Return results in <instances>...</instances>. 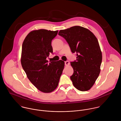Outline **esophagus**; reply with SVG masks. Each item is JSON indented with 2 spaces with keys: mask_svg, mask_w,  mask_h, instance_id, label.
Segmentation results:
<instances>
[{
  "mask_svg": "<svg viewBox=\"0 0 121 121\" xmlns=\"http://www.w3.org/2000/svg\"><path fill=\"white\" fill-rule=\"evenodd\" d=\"M65 66H68L69 65V62L68 61H65Z\"/></svg>",
  "mask_w": 121,
  "mask_h": 121,
  "instance_id": "esophagus-1",
  "label": "esophagus"
}]
</instances>
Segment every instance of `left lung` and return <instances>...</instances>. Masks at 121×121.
<instances>
[{
	"instance_id": "obj_1",
	"label": "left lung",
	"mask_w": 121,
	"mask_h": 121,
	"mask_svg": "<svg viewBox=\"0 0 121 121\" xmlns=\"http://www.w3.org/2000/svg\"><path fill=\"white\" fill-rule=\"evenodd\" d=\"M59 35L66 40L72 52L76 53V61L71 62L73 85L81 91L89 90L101 71L102 53L97 39L88 29L80 26L61 30Z\"/></svg>"
}]
</instances>
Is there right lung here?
Segmentation results:
<instances>
[{"mask_svg":"<svg viewBox=\"0 0 121 121\" xmlns=\"http://www.w3.org/2000/svg\"><path fill=\"white\" fill-rule=\"evenodd\" d=\"M58 31L33 30L25 38L22 47L21 63L29 81L38 90L45 93L54 91L58 86L65 66L62 60H47L52 53V39Z\"/></svg>","mask_w":121,"mask_h":121,"instance_id":"right-lung-1","label":"right lung"}]
</instances>
